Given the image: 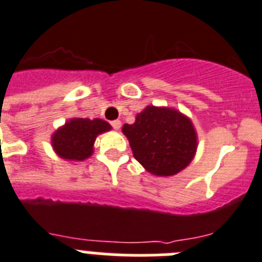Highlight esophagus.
I'll return each instance as SVG.
<instances>
[{"instance_id": "34e87169", "label": "esophagus", "mask_w": 262, "mask_h": 262, "mask_svg": "<svg viewBox=\"0 0 262 262\" xmlns=\"http://www.w3.org/2000/svg\"><path fill=\"white\" fill-rule=\"evenodd\" d=\"M110 124H111V127H113V128L114 129H119L120 128V126H122V123H120V120H113V122H110Z\"/></svg>"}]
</instances>
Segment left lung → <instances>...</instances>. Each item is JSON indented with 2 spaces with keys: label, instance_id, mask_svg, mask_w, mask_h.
I'll return each mask as SVG.
<instances>
[{
  "label": "left lung",
  "instance_id": "8db88e82",
  "mask_svg": "<svg viewBox=\"0 0 262 262\" xmlns=\"http://www.w3.org/2000/svg\"><path fill=\"white\" fill-rule=\"evenodd\" d=\"M133 154L148 172L173 176L186 168L196 149V134L189 118L173 108L148 106L135 123L124 124Z\"/></svg>",
  "mask_w": 262,
  "mask_h": 262
}]
</instances>
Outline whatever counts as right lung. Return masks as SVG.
Here are the masks:
<instances>
[{
  "mask_svg": "<svg viewBox=\"0 0 262 262\" xmlns=\"http://www.w3.org/2000/svg\"><path fill=\"white\" fill-rule=\"evenodd\" d=\"M110 128V124L102 119H71L53 134V149L62 159L81 161L93 154L97 135Z\"/></svg>",
  "mask_w": 262,
  "mask_h": 262,
  "instance_id": "obj_1",
  "label": "right lung"
}]
</instances>
